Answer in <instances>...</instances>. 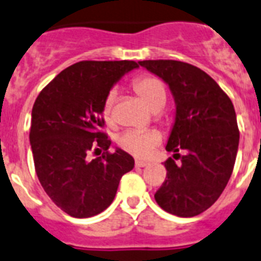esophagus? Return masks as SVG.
<instances>
[{
    "label": "esophagus",
    "instance_id": "1",
    "mask_svg": "<svg viewBox=\"0 0 261 261\" xmlns=\"http://www.w3.org/2000/svg\"><path fill=\"white\" fill-rule=\"evenodd\" d=\"M149 165V162H145V161H141V160H137L135 161V166L137 167H145Z\"/></svg>",
    "mask_w": 261,
    "mask_h": 261
}]
</instances>
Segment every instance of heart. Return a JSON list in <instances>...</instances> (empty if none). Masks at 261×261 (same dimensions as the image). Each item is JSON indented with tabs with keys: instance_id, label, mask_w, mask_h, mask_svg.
<instances>
[{
	"instance_id": "b5f03b06",
	"label": "heart",
	"mask_w": 261,
	"mask_h": 261,
	"mask_svg": "<svg viewBox=\"0 0 261 261\" xmlns=\"http://www.w3.org/2000/svg\"><path fill=\"white\" fill-rule=\"evenodd\" d=\"M134 88L145 105L151 111L164 109L166 103V90L164 83L154 76H142L135 80ZM116 101V90H111L107 94L103 103V116L106 122L111 123L114 119V106ZM161 141L156 131H126L120 135L118 143L123 150L138 158H146L151 154Z\"/></svg>"
}]
</instances>
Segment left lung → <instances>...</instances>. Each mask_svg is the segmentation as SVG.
Returning a JSON list of instances; mask_svg holds the SVG:
<instances>
[{
  "label": "left lung",
  "mask_w": 261,
  "mask_h": 261,
  "mask_svg": "<svg viewBox=\"0 0 261 261\" xmlns=\"http://www.w3.org/2000/svg\"><path fill=\"white\" fill-rule=\"evenodd\" d=\"M139 65L166 83L175 116L166 150L181 156L165 161L166 179L154 194L170 215L193 217L215 204L233 171L239 149L234 107L228 95L202 69L175 60H145Z\"/></svg>",
  "instance_id": "obj_1"
}]
</instances>
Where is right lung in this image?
<instances>
[{
    "mask_svg": "<svg viewBox=\"0 0 261 261\" xmlns=\"http://www.w3.org/2000/svg\"><path fill=\"white\" fill-rule=\"evenodd\" d=\"M135 61H79L61 71L36 99L31 141L35 169L49 198L76 219L92 217L111 205L122 175L134 158L116 147L109 152L103 103L114 84L138 68ZM103 148L90 160L91 149Z\"/></svg>",
    "mask_w": 261,
    "mask_h": 261,
    "instance_id": "right-lung-1",
    "label": "right lung"
}]
</instances>
